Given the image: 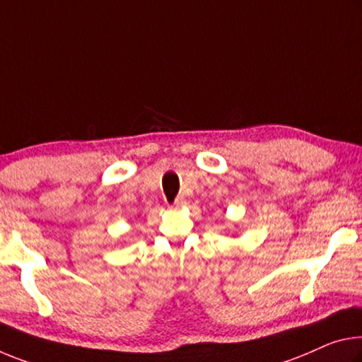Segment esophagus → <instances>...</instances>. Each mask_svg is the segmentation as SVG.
<instances>
[{"label": "esophagus", "mask_w": 362, "mask_h": 362, "mask_svg": "<svg viewBox=\"0 0 362 362\" xmlns=\"http://www.w3.org/2000/svg\"><path fill=\"white\" fill-rule=\"evenodd\" d=\"M185 204H187L185 198H183V197H179V198L175 199V203L172 204V208H174V209H180V208H183V206H185Z\"/></svg>", "instance_id": "34e87169"}]
</instances>
